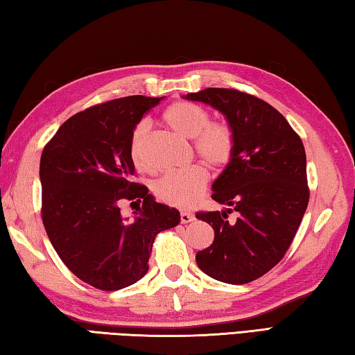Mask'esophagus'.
<instances>
[{"mask_svg":"<svg viewBox=\"0 0 355 355\" xmlns=\"http://www.w3.org/2000/svg\"><path fill=\"white\" fill-rule=\"evenodd\" d=\"M194 220V214L190 211H180V222L190 223Z\"/></svg>","mask_w":355,"mask_h":355,"instance_id":"34e87169","label":"esophagus"}]
</instances>
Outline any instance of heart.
Listing matches in <instances>:
<instances>
[{"label": "heart", "mask_w": 355, "mask_h": 355, "mask_svg": "<svg viewBox=\"0 0 355 355\" xmlns=\"http://www.w3.org/2000/svg\"><path fill=\"white\" fill-rule=\"evenodd\" d=\"M164 121L180 136L193 139L194 150L208 167H222L233 155L234 139L231 130L223 124L211 122V116L204 107L179 101L165 110ZM150 130V122L142 121L135 127L130 139V156L139 171L151 170L147 157ZM207 184V170L200 165H193L162 176L155 185V194L159 200L171 207L188 208L196 204L204 194Z\"/></svg>", "instance_id": "b5f03b06"}]
</instances>
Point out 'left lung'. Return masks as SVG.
Here are the masks:
<instances>
[{"instance_id": "1", "label": "left lung", "mask_w": 355, "mask_h": 355, "mask_svg": "<svg viewBox=\"0 0 355 355\" xmlns=\"http://www.w3.org/2000/svg\"><path fill=\"white\" fill-rule=\"evenodd\" d=\"M225 116L234 148L211 185L222 211L198 213L214 241L196 262L207 276L231 285L248 284L276 266L297 233L308 207L306 155L302 139L268 103L233 89L188 93ZM238 211L230 221L229 207Z\"/></svg>"}]
</instances>
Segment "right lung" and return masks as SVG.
<instances>
[{
    "instance_id": "obj_1",
    "label": "right lung",
    "mask_w": 355,
    "mask_h": 355,
    "mask_svg": "<svg viewBox=\"0 0 355 355\" xmlns=\"http://www.w3.org/2000/svg\"><path fill=\"white\" fill-rule=\"evenodd\" d=\"M162 98L127 96L67 119L42 150V223L55 251L85 284L116 291L148 271L155 237L176 227V208L159 204L132 182L130 139L144 114ZM130 200L133 218L119 205Z\"/></svg>"
}]
</instances>
